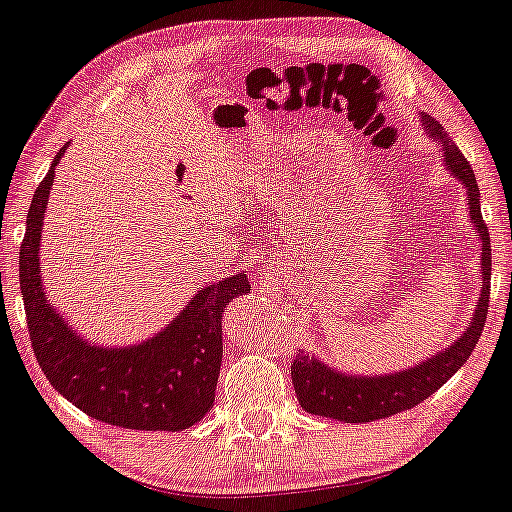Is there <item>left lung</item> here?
Masks as SVG:
<instances>
[{
	"label": "left lung",
	"instance_id": "1",
	"mask_svg": "<svg viewBox=\"0 0 512 512\" xmlns=\"http://www.w3.org/2000/svg\"><path fill=\"white\" fill-rule=\"evenodd\" d=\"M423 131L428 133L432 142H437L443 151V165L459 180L466 189L470 223L475 227L481 256H479V274H481V292L470 316V323L455 343L443 350L430 354L428 359L410 365L406 370L388 372V374H352L343 372L334 365L318 359V354L298 352V359L292 365V383L296 390L298 403L305 412L318 414V417L336 419L343 423H365L392 417V414L410 410L419 406L423 399L435 394L475 350V345L484 330L488 316V296H490V236L481 220L479 205V187L468 160L461 156L457 144L448 138L441 124L432 115L421 113Z\"/></svg>",
	"mask_w": 512,
	"mask_h": 512
}]
</instances>
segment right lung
I'll use <instances>...</instances> for the list:
<instances>
[{
    "label": "right lung",
    "mask_w": 512,
    "mask_h": 512,
    "mask_svg": "<svg viewBox=\"0 0 512 512\" xmlns=\"http://www.w3.org/2000/svg\"><path fill=\"white\" fill-rule=\"evenodd\" d=\"M66 149L69 142L35 189L19 249V287L37 363L66 401L109 426L191 428L214 406L223 361V312L234 298L249 294L247 274L200 287L165 330L140 343L109 347L84 339L55 312L40 274L44 214Z\"/></svg>",
    "instance_id": "obj_1"
}]
</instances>
